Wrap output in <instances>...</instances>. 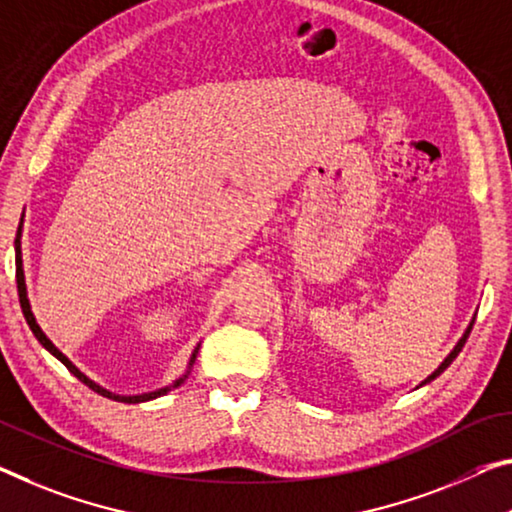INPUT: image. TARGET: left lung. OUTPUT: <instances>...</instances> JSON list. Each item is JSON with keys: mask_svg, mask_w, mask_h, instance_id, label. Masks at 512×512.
Returning a JSON list of instances; mask_svg holds the SVG:
<instances>
[{"mask_svg": "<svg viewBox=\"0 0 512 512\" xmlns=\"http://www.w3.org/2000/svg\"><path fill=\"white\" fill-rule=\"evenodd\" d=\"M471 327H474V318H471V322H469V327L465 329V334H462V336H460V341H458V343H455V348H453L451 352H448V357H446V359L442 361V364H439V366H437V371H435V373H432V375H428V377H426V380H423V382H421V387H423V384H428V382H432V380H435V377H437V375H442V373L446 371V368H448V366H451V361H453L455 357H458V355H460V350H462V348H465V343H467V336H469V332H471Z\"/></svg>", "mask_w": 512, "mask_h": 512, "instance_id": "left-lung-1", "label": "left lung"}]
</instances>
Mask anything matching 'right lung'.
I'll return each mask as SVG.
<instances>
[{
    "label": "right lung",
    "instance_id": "right-lung-1",
    "mask_svg": "<svg viewBox=\"0 0 512 512\" xmlns=\"http://www.w3.org/2000/svg\"><path fill=\"white\" fill-rule=\"evenodd\" d=\"M25 217V215H22ZM20 238H22V219H20V226H18V233H15V281H18V297H20V306H22V313H25V320H27V325H29V329L31 332H34V336L38 338V343L43 345V348L50 352L52 357H57L61 364H64L70 373H73L77 380L80 382H84L86 387L89 389H93L96 393H100V396H105V398H109V400H119V403H146V400H153V398H160V396H164V393L167 391H171V389H176V387H180V384H183L185 380H187V375H190V371H192V366H194V359H196V355H199V348L201 345H196L194 348V352H192V357H190V364H187V371L178 377V380H174L169 384V387H162V389H155V391H148V393H137V396H121V393H114V391H109V389H105V387H100V384H96L91 380V377H86L80 368H77L73 361H70L64 352H61L57 345H54L50 338L45 336V332L41 327H38V322H36V318H34V313H31V304H29V297H27V283H25V267H22V242H20Z\"/></svg>",
    "mask_w": 512,
    "mask_h": 512
}]
</instances>
